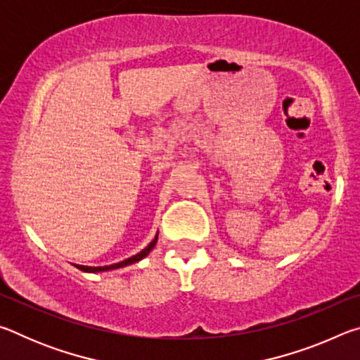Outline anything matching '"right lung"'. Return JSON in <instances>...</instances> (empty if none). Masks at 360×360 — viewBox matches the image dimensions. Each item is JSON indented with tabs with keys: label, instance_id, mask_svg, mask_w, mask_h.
<instances>
[{
	"label": "right lung",
	"instance_id": "1",
	"mask_svg": "<svg viewBox=\"0 0 360 360\" xmlns=\"http://www.w3.org/2000/svg\"><path fill=\"white\" fill-rule=\"evenodd\" d=\"M157 238H158V233L155 235V238L152 240L148 246H146L141 252H138L136 255H131V257L125 259L119 262V264H112V265H106V266H85V265H75L76 268H79L81 271H87V273H100V271H108V270H115V268H122V266H127V265H131L135 264V262H139L141 259H144L146 255H148L152 249H154L155 243H157Z\"/></svg>",
	"mask_w": 360,
	"mask_h": 360
}]
</instances>
